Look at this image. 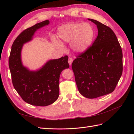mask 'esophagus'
<instances>
[{
	"instance_id": "obj_1",
	"label": "esophagus",
	"mask_w": 134,
	"mask_h": 134,
	"mask_svg": "<svg viewBox=\"0 0 134 134\" xmlns=\"http://www.w3.org/2000/svg\"><path fill=\"white\" fill-rule=\"evenodd\" d=\"M72 61H73V60H72V59L71 58H69V59H68V63H69V64L70 65H71L72 63Z\"/></svg>"
}]
</instances>
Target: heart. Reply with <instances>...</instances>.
<instances>
[{
	"label": "heart",
	"mask_w": 134,
	"mask_h": 134,
	"mask_svg": "<svg viewBox=\"0 0 134 134\" xmlns=\"http://www.w3.org/2000/svg\"><path fill=\"white\" fill-rule=\"evenodd\" d=\"M58 37L62 41L71 42V48L77 53H83L90 47L94 36V30L88 23H69L61 26L57 30ZM58 47L63 49L64 44L54 39Z\"/></svg>",
	"instance_id": "1"
}]
</instances>
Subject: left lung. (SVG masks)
Masks as SVG:
<instances>
[{"label":"left lung","mask_w":134,"mask_h":134,"mask_svg":"<svg viewBox=\"0 0 134 134\" xmlns=\"http://www.w3.org/2000/svg\"><path fill=\"white\" fill-rule=\"evenodd\" d=\"M98 34L92 46L72 63L79 92L87 98L112 93L122 73V52L113 31L108 26L88 18Z\"/></svg>","instance_id":"left-lung-1"}]
</instances>
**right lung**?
Returning <instances> with one entry per match:
<instances>
[{
    "label": "right lung",
    "instance_id": "1",
    "mask_svg": "<svg viewBox=\"0 0 134 134\" xmlns=\"http://www.w3.org/2000/svg\"><path fill=\"white\" fill-rule=\"evenodd\" d=\"M49 23L46 20L23 31L12 44L9 59L14 88L24 101L34 106H46L57 100L60 74L69 68L66 55L49 60L36 70H30L22 64L21 52L24 44L33 39L37 30Z\"/></svg>",
    "mask_w": 134,
    "mask_h": 134
}]
</instances>
